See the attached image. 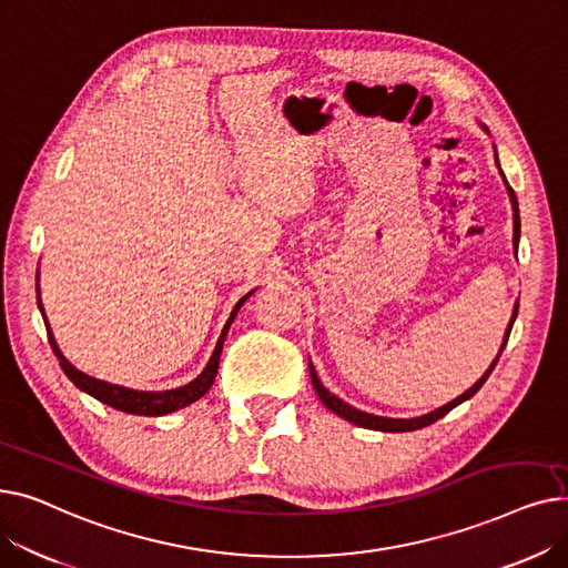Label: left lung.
I'll return each instance as SVG.
<instances>
[{
  "mask_svg": "<svg viewBox=\"0 0 568 568\" xmlns=\"http://www.w3.org/2000/svg\"><path fill=\"white\" fill-rule=\"evenodd\" d=\"M481 129L488 133V129H486V126H481ZM495 165L499 168L497 149H495ZM499 174H501V179H504V186H506V193H509L511 209H514V248H516V253H518V242H520V212H518V197H516L514 189L509 186V182H506V176H504L501 168H499ZM516 317H518V302H516V306H514V315H511V320H509V326H506V332H504L501 347H499V352H497V356H495V362L488 366V371H486L479 379H476L465 394H460V396H458V398H454L452 403H446V405H442V407H437V409H433V412H428V414L414 416V419H392V416H377V414H368V412H362V409L352 407L349 403L341 400L338 396H334L329 389H326V386L320 382V377H317V373H315V366L308 362V371H311L313 389H315V394L320 396V400H322L326 407H329L334 414H338L341 419H345V422H349V424H354V426L371 428V430H382V433H407V430H419V428H426V426L435 424L437 419H442V416L449 414V412H452L454 407H458L460 403L469 400L476 392L481 389L484 382L488 379V375L495 371V366H497V362H499V354L504 352L506 341H509V334H511V326H514Z\"/></svg>",
  "mask_w": 568,
  "mask_h": 568,
  "instance_id": "8db88e82",
  "label": "left lung"
}]
</instances>
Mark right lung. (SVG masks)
Listing matches in <instances>:
<instances>
[{
    "instance_id": "right-lung-1",
    "label": "right lung",
    "mask_w": 568,
    "mask_h": 568,
    "mask_svg": "<svg viewBox=\"0 0 568 568\" xmlns=\"http://www.w3.org/2000/svg\"><path fill=\"white\" fill-rule=\"evenodd\" d=\"M37 283H39V272H37ZM255 290H251L248 294H244L242 300H239L223 326V332L216 341V347L212 352V356H209V362L204 366V371L191 379L189 384L184 386H176V389H168V392H138V389H129V386H119V384H110L105 379H97L92 375H87L82 371H78L67 356L62 354V349H59L54 336H52V329L50 324L45 320V311H43V304H41V292H39V285H37V302H39V311L45 320V332H48V341H50V347L54 352V356L59 359V366H62V371L67 373V377L78 386L80 392L89 394L92 398L119 409V412H126V414H138V416H163V414H170V412H176L182 409L195 400H200L209 389H212V384L216 379V373H219V362H221V352H223V343H225V336L230 332V324L234 322L239 308L244 306V302L248 300V296L253 294Z\"/></svg>"
}]
</instances>
